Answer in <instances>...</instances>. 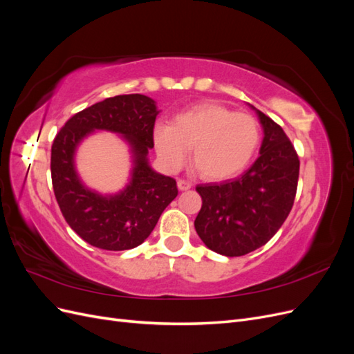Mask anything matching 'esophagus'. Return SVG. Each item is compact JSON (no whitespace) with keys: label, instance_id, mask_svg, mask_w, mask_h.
I'll return each mask as SVG.
<instances>
[{"label":"esophagus","instance_id":"esophagus-1","mask_svg":"<svg viewBox=\"0 0 354 354\" xmlns=\"http://www.w3.org/2000/svg\"><path fill=\"white\" fill-rule=\"evenodd\" d=\"M177 186H178L180 190H189L192 187V183H189L187 180H178Z\"/></svg>","mask_w":354,"mask_h":354}]
</instances>
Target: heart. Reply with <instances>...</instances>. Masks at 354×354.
Wrapping results in <instances>:
<instances>
[{"label": "heart", "mask_w": 354, "mask_h": 354, "mask_svg": "<svg viewBox=\"0 0 354 354\" xmlns=\"http://www.w3.org/2000/svg\"><path fill=\"white\" fill-rule=\"evenodd\" d=\"M260 125L252 115L233 112L217 103H199L180 112L173 122L158 121L153 143L162 165L178 169L190 146L202 177L226 180L250 164L260 145Z\"/></svg>", "instance_id": "b5f03b06"}]
</instances>
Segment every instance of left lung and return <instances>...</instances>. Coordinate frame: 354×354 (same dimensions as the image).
Returning <instances> with one entry per match:
<instances>
[{"mask_svg": "<svg viewBox=\"0 0 354 354\" xmlns=\"http://www.w3.org/2000/svg\"><path fill=\"white\" fill-rule=\"evenodd\" d=\"M257 111V109H255ZM264 130L260 155L245 173L214 185H198L202 207L195 229L214 252L241 257L269 242L291 212L299 159L282 127L257 111Z\"/></svg>", "mask_w": 354, "mask_h": 354, "instance_id": "1", "label": "left lung"}]
</instances>
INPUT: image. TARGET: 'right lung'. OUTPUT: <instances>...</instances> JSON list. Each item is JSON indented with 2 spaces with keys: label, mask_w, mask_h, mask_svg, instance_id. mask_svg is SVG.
Segmentation results:
<instances>
[{
  "label": "right lung",
  "mask_w": 354,
  "mask_h": 354,
  "mask_svg": "<svg viewBox=\"0 0 354 354\" xmlns=\"http://www.w3.org/2000/svg\"><path fill=\"white\" fill-rule=\"evenodd\" d=\"M156 115V104L147 95H115L75 113L55 137L50 167L59 208L71 229L95 248L124 251L143 243L178 194L176 180L155 173L147 162ZM94 129L122 133L132 146V180L113 197L87 189L74 171L76 146Z\"/></svg>",
  "instance_id": "add662e5"
}]
</instances>
